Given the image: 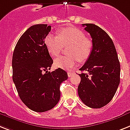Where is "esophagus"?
<instances>
[{
	"label": "esophagus",
	"instance_id": "34e87169",
	"mask_svg": "<svg viewBox=\"0 0 130 130\" xmlns=\"http://www.w3.org/2000/svg\"><path fill=\"white\" fill-rule=\"evenodd\" d=\"M73 74H74V72H73V71H69V72L67 73V75H68L69 77H71V76H72Z\"/></svg>",
	"mask_w": 130,
	"mask_h": 130
}]
</instances>
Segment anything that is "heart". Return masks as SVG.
<instances>
[{
    "mask_svg": "<svg viewBox=\"0 0 130 130\" xmlns=\"http://www.w3.org/2000/svg\"><path fill=\"white\" fill-rule=\"evenodd\" d=\"M45 46L52 57H56L63 46L68 45L67 55H61L54 61L55 67L69 69L77 63L85 61L89 58L93 49V42L85 37L83 30L75 27L62 28L57 31V36L48 34L45 37Z\"/></svg>",
    "mask_w": 130,
    "mask_h": 130,
    "instance_id": "b5f03b06",
    "label": "heart"
}]
</instances>
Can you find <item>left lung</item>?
<instances>
[{
  "label": "left lung",
  "mask_w": 130,
  "mask_h": 130,
  "mask_svg": "<svg viewBox=\"0 0 130 130\" xmlns=\"http://www.w3.org/2000/svg\"><path fill=\"white\" fill-rule=\"evenodd\" d=\"M92 38L93 49L87 61L79 69L81 82L78 95L91 108H101L113 98L120 82V64L112 40L94 24H83Z\"/></svg>",
  "instance_id": "1"
}]
</instances>
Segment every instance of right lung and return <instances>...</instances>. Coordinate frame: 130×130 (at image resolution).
Masks as SVG:
<instances>
[{"label":"right lung","instance_id":"right-lung-1","mask_svg":"<svg viewBox=\"0 0 130 130\" xmlns=\"http://www.w3.org/2000/svg\"><path fill=\"white\" fill-rule=\"evenodd\" d=\"M51 29L45 24L31 26L20 37L12 55V80L19 95L36 112L47 111L57 104L60 85L68 78L61 68L47 71L53 63L45 43Z\"/></svg>","mask_w":130,"mask_h":130}]
</instances>
